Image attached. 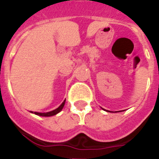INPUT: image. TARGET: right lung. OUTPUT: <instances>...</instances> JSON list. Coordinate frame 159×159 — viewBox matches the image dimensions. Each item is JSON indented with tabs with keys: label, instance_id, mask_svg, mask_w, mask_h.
Returning a JSON list of instances; mask_svg holds the SVG:
<instances>
[{
	"label": "right lung",
	"instance_id": "obj_1",
	"mask_svg": "<svg viewBox=\"0 0 159 159\" xmlns=\"http://www.w3.org/2000/svg\"><path fill=\"white\" fill-rule=\"evenodd\" d=\"M65 101L66 100H64V102H62V104L60 105L58 107H57V109H55V110H53V111H49V112H46V113H39V112H33V111H30L31 113H34L35 114V115H37V116H55V115H57V113H59L60 111H62V109L63 108V106H64L65 105Z\"/></svg>",
	"mask_w": 159,
	"mask_h": 159
}]
</instances>
